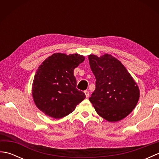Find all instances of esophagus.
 <instances>
[{"instance_id": "esophagus-1", "label": "esophagus", "mask_w": 159, "mask_h": 159, "mask_svg": "<svg viewBox=\"0 0 159 159\" xmlns=\"http://www.w3.org/2000/svg\"><path fill=\"white\" fill-rule=\"evenodd\" d=\"M84 93H85V96H86L87 98H88V97L89 96V91L85 90V92H84Z\"/></svg>"}]
</instances>
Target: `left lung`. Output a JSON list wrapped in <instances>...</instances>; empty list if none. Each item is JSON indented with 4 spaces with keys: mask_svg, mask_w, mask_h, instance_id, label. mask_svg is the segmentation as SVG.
I'll return each mask as SVG.
<instances>
[{
    "mask_svg": "<svg viewBox=\"0 0 159 159\" xmlns=\"http://www.w3.org/2000/svg\"><path fill=\"white\" fill-rule=\"evenodd\" d=\"M96 77V89L89 101L97 113L109 121L126 117L135 108L139 89L126 67L119 60L105 54L88 57Z\"/></svg>",
    "mask_w": 159,
    "mask_h": 159,
    "instance_id": "obj_1",
    "label": "left lung"
}]
</instances>
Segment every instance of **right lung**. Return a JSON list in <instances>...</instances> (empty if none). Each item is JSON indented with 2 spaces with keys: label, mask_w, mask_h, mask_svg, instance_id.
<instances>
[{
  "label": "right lung",
  "mask_w": 159,
  "mask_h": 159,
  "mask_svg": "<svg viewBox=\"0 0 159 159\" xmlns=\"http://www.w3.org/2000/svg\"><path fill=\"white\" fill-rule=\"evenodd\" d=\"M79 54L55 53L40 65L33 79L32 93L38 109L47 116L60 119L74 111L85 98L76 89L74 70L83 62Z\"/></svg>",
  "instance_id": "add662e5"
}]
</instances>
